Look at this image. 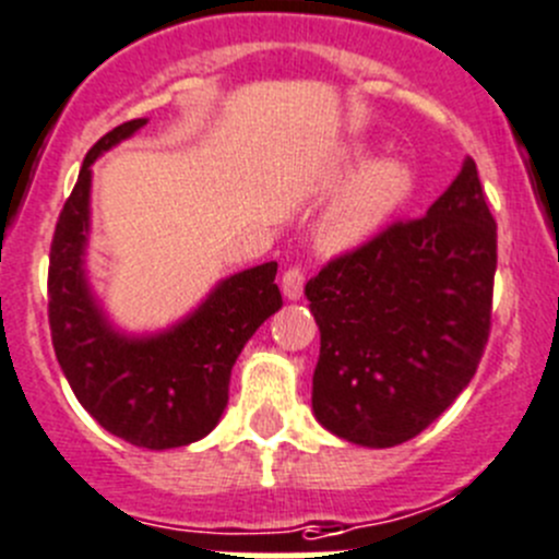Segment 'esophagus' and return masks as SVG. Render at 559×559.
Returning a JSON list of instances; mask_svg holds the SVG:
<instances>
[{
	"label": "esophagus",
	"mask_w": 559,
	"mask_h": 559,
	"mask_svg": "<svg viewBox=\"0 0 559 559\" xmlns=\"http://www.w3.org/2000/svg\"><path fill=\"white\" fill-rule=\"evenodd\" d=\"M304 284H306V273L304 267H289L281 278V289H284L286 300H297V297L304 295Z\"/></svg>",
	"instance_id": "obj_1"
}]
</instances>
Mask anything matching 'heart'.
Wrapping results in <instances>:
<instances>
[{"label":"heart","mask_w":559,"mask_h":559,"mask_svg":"<svg viewBox=\"0 0 559 559\" xmlns=\"http://www.w3.org/2000/svg\"><path fill=\"white\" fill-rule=\"evenodd\" d=\"M356 159L358 156H347V165ZM411 185L414 176L400 159H380L367 165L328 209L320 226L322 245L331 250H344L372 237L385 217L408 198Z\"/></svg>","instance_id":"obj_1"}]
</instances>
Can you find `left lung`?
Wrapping results in <instances>:
<instances>
[{
  "instance_id": "1",
  "label": "left lung",
  "mask_w": 559,
  "mask_h": 559,
  "mask_svg": "<svg viewBox=\"0 0 559 559\" xmlns=\"http://www.w3.org/2000/svg\"><path fill=\"white\" fill-rule=\"evenodd\" d=\"M497 221L474 159L414 221H394L306 284L320 325L311 408L361 447H397L457 400L491 333Z\"/></svg>"
}]
</instances>
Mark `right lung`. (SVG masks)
<instances>
[{"instance_id":"add662e5","label":"right lung","mask_w":559,"mask_h":559,"mask_svg":"<svg viewBox=\"0 0 559 559\" xmlns=\"http://www.w3.org/2000/svg\"><path fill=\"white\" fill-rule=\"evenodd\" d=\"M145 118L115 127L82 162L49 253V328L55 356L82 408L112 436L145 450H174L206 436L228 403L231 367L245 342L284 306L278 264L231 275L170 331L129 338L112 331L85 281L91 165L132 138Z\"/></svg>"}]
</instances>
